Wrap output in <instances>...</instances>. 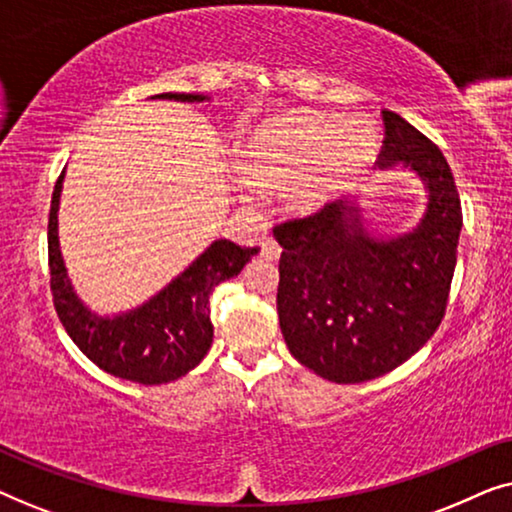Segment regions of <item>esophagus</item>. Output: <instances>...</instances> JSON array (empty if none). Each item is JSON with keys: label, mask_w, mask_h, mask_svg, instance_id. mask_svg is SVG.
I'll use <instances>...</instances> for the list:
<instances>
[{"label": "esophagus", "mask_w": 512, "mask_h": 512, "mask_svg": "<svg viewBox=\"0 0 512 512\" xmlns=\"http://www.w3.org/2000/svg\"><path fill=\"white\" fill-rule=\"evenodd\" d=\"M263 256L268 258V261H277L279 256H282V247L272 240V237H265L263 240Z\"/></svg>", "instance_id": "esophagus-1"}]
</instances>
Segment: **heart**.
Segmentation results:
<instances>
[{
    "instance_id": "heart-1",
    "label": "heart",
    "mask_w": 512,
    "mask_h": 512,
    "mask_svg": "<svg viewBox=\"0 0 512 512\" xmlns=\"http://www.w3.org/2000/svg\"><path fill=\"white\" fill-rule=\"evenodd\" d=\"M375 149L370 121L284 116L249 139L237 172L251 191H286L291 212L312 214L370 163Z\"/></svg>"
}]
</instances>
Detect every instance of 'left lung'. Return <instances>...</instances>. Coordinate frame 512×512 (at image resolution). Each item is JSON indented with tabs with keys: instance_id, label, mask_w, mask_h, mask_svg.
<instances>
[{
	"instance_id": "left-lung-1",
	"label": "left lung",
	"mask_w": 512,
	"mask_h": 512,
	"mask_svg": "<svg viewBox=\"0 0 512 512\" xmlns=\"http://www.w3.org/2000/svg\"><path fill=\"white\" fill-rule=\"evenodd\" d=\"M382 170L403 165L429 202L410 233L375 237L361 207L340 200L272 228L282 244L277 312L293 359L324 380L359 384L401 366L445 317L457 265L461 202L436 144L382 111Z\"/></svg>"
}]
</instances>
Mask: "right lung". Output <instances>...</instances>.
Masks as SVG:
<instances>
[{
    "mask_svg": "<svg viewBox=\"0 0 512 512\" xmlns=\"http://www.w3.org/2000/svg\"><path fill=\"white\" fill-rule=\"evenodd\" d=\"M160 100L202 102L205 95L163 93ZM62 179L55 181L48 214V268L55 312L74 345L104 373L139 384L179 380L205 359L212 347L214 326L209 319V298L221 282L237 277L258 247H240L216 240L163 291L135 310L116 317H97L81 303L67 277L58 242V207Z\"/></svg>",
    "mask_w": 512,
    "mask_h": 512,
    "instance_id": "obj_1",
    "label": "right lung"
}]
</instances>
